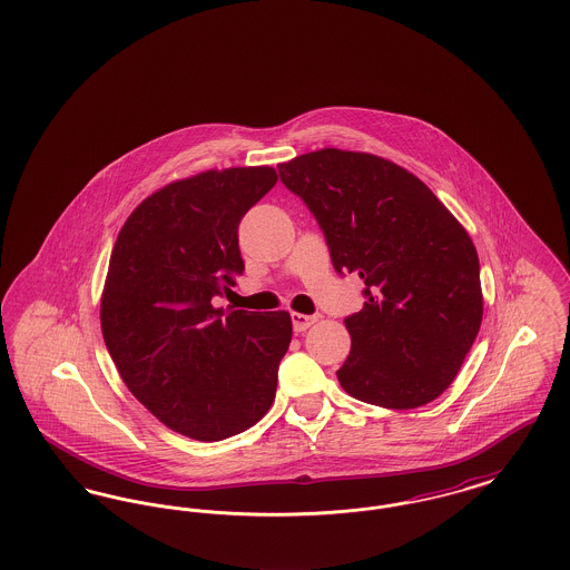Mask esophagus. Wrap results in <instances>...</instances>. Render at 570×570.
Segmentation results:
<instances>
[{
	"label": "esophagus",
	"instance_id": "esophagus-1",
	"mask_svg": "<svg viewBox=\"0 0 570 570\" xmlns=\"http://www.w3.org/2000/svg\"><path fill=\"white\" fill-rule=\"evenodd\" d=\"M291 321H293V328L301 333V331H305V328H309V326L316 323V316H305V314H298V312H293L291 314Z\"/></svg>",
	"mask_w": 570,
	"mask_h": 570
}]
</instances>
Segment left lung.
Returning a JSON list of instances; mask_svg holds the SVG:
<instances>
[{"instance_id": "8db88e82", "label": "left lung", "mask_w": 570, "mask_h": 570, "mask_svg": "<svg viewBox=\"0 0 570 570\" xmlns=\"http://www.w3.org/2000/svg\"><path fill=\"white\" fill-rule=\"evenodd\" d=\"M325 233L335 272L363 282V309L344 323L342 389L374 406L410 410L449 389L483 321L476 247L406 168L372 154L321 149L277 164Z\"/></svg>"}]
</instances>
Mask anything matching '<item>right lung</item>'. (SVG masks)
I'll use <instances>...</instances> for the list:
<instances>
[{"label": "right lung", "mask_w": 570, "mask_h": 570, "mask_svg": "<svg viewBox=\"0 0 570 570\" xmlns=\"http://www.w3.org/2000/svg\"><path fill=\"white\" fill-rule=\"evenodd\" d=\"M272 166L207 170L145 198L110 254L100 323L136 400L203 442L242 434L275 400L288 312L216 309L245 269L242 217L272 190Z\"/></svg>", "instance_id": "obj_1"}]
</instances>
